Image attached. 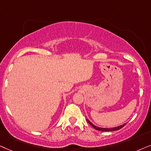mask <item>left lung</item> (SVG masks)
I'll return each mask as SVG.
<instances>
[{"label":"left lung","instance_id":"8db88e82","mask_svg":"<svg viewBox=\"0 0 151 151\" xmlns=\"http://www.w3.org/2000/svg\"><path fill=\"white\" fill-rule=\"evenodd\" d=\"M86 120H87V122H88V123H89L90 125H91L92 127L94 128V129H96L97 130H101V131H113V130H118L121 129L122 128H123L124 126L126 124H124L121 126H116V127H114V128H100V127H98V126H96L95 125H94V124L91 123V122H90L88 119H86Z\"/></svg>","mask_w":151,"mask_h":151}]
</instances>
